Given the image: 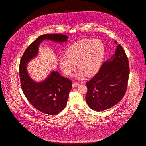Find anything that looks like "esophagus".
I'll list each match as a JSON object with an SVG mask.
<instances>
[{
  "instance_id": "obj_1",
  "label": "esophagus",
  "mask_w": 146,
  "mask_h": 146,
  "mask_svg": "<svg viewBox=\"0 0 146 146\" xmlns=\"http://www.w3.org/2000/svg\"><path fill=\"white\" fill-rule=\"evenodd\" d=\"M79 85V83H76V82H74V83H73L72 84V86H73V88H75V87H76V86H78Z\"/></svg>"
}]
</instances>
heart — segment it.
<instances>
[{
	"instance_id": "obj_1",
	"label": "heart",
	"mask_w": 146,
	"mask_h": 146,
	"mask_svg": "<svg viewBox=\"0 0 146 146\" xmlns=\"http://www.w3.org/2000/svg\"><path fill=\"white\" fill-rule=\"evenodd\" d=\"M105 52L104 43L100 40L84 39L71 45L66 51V56L60 58L59 63L64 73L70 76L76 68L79 70L78 79L94 76L99 70Z\"/></svg>"
}]
</instances>
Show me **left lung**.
Returning <instances> with one entry per match:
<instances>
[{"label": "left lung", "instance_id": "left-lung-1", "mask_svg": "<svg viewBox=\"0 0 146 146\" xmlns=\"http://www.w3.org/2000/svg\"><path fill=\"white\" fill-rule=\"evenodd\" d=\"M115 43L117 44L115 40ZM129 72L127 57L118 44L114 55L105 61L97 74L86 83L88 91L85 99L90 108L102 111L119 102L127 89Z\"/></svg>", "mask_w": 146, "mask_h": 146}]
</instances>
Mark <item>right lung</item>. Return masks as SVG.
I'll return each mask as SVG.
<instances>
[{
    "mask_svg": "<svg viewBox=\"0 0 146 146\" xmlns=\"http://www.w3.org/2000/svg\"><path fill=\"white\" fill-rule=\"evenodd\" d=\"M67 39L68 36L62 34L42 35L28 46L21 57L19 74L23 92L35 108L46 114L56 115L65 108L72 88V82L58 72H52L45 80L36 83L28 76L27 63L36 56L42 40L48 39L62 42Z\"/></svg>",
    "mask_w": 146,
    "mask_h": 146,
    "instance_id": "1",
    "label": "right lung"
}]
</instances>
